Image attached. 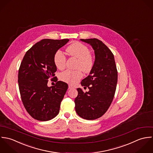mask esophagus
Returning a JSON list of instances; mask_svg holds the SVG:
<instances>
[{"instance_id": "obj_1", "label": "esophagus", "mask_w": 153, "mask_h": 153, "mask_svg": "<svg viewBox=\"0 0 153 153\" xmlns=\"http://www.w3.org/2000/svg\"><path fill=\"white\" fill-rule=\"evenodd\" d=\"M73 88H74V87L72 85H68V89H73Z\"/></svg>"}]
</instances>
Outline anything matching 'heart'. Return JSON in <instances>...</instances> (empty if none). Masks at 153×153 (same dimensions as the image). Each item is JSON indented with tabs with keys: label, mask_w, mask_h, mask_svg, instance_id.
<instances>
[{
	"label": "heart",
	"mask_w": 153,
	"mask_h": 153,
	"mask_svg": "<svg viewBox=\"0 0 153 153\" xmlns=\"http://www.w3.org/2000/svg\"><path fill=\"white\" fill-rule=\"evenodd\" d=\"M67 53L71 56L78 59L77 68L82 69L85 73H89L93 67V59L90 50L87 46L79 42H74L66 48ZM65 57L60 51L56 53L54 56V62L58 69L62 70L65 66ZM83 74L81 70H67L62 72L60 79L62 81L73 85L77 83L82 77Z\"/></svg>",
	"instance_id": "heart-1"
}]
</instances>
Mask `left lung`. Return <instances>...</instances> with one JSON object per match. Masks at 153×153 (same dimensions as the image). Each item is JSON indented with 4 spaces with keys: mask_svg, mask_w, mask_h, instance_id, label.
I'll return each mask as SVG.
<instances>
[{
    "mask_svg": "<svg viewBox=\"0 0 153 153\" xmlns=\"http://www.w3.org/2000/svg\"><path fill=\"white\" fill-rule=\"evenodd\" d=\"M89 44L94 51L95 60L90 74L82 80L81 85L89 92L77 89L75 109L81 118L94 120L108 111L114 97L118 81V71L114 56L109 48L96 38L81 39Z\"/></svg>",
    "mask_w": 153,
    "mask_h": 153,
    "instance_id": "left-lung-1",
    "label": "left lung"
}]
</instances>
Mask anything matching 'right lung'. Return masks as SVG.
Returning <instances> with one entry per match:
<instances>
[{
    "mask_svg": "<svg viewBox=\"0 0 153 153\" xmlns=\"http://www.w3.org/2000/svg\"><path fill=\"white\" fill-rule=\"evenodd\" d=\"M68 41L42 39L27 51L21 63L18 72L21 97L27 111L35 120L49 121L59 113L68 85L55 77L57 67L54 56ZM50 78L56 84L48 87L47 83Z\"/></svg>",
    "mask_w": 153,
    "mask_h": 153,
    "instance_id": "add662e5",
    "label": "right lung"
}]
</instances>
